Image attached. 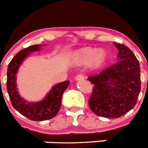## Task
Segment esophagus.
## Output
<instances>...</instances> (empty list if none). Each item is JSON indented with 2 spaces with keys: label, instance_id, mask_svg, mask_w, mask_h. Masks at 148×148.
<instances>
[{
  "label": "esophagus",
  "instance_id": "1",
  "mask_svg": "<svg viewBox=\"0 0 148 148\" xmlns=\"http://www.w3.org/2000/svg\"><path fill=\"white\" fill-rule=\"evenodd\" d=\"M85 78V76L84 75H82V74H78V75H76L75 78V79L76 81H82V80H84Z\"/></svg>",
  "mask_w": 148,
  "mask_h": 148
}]
</instances>
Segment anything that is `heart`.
Wrapping results in <instances>:
<instances>
[{
  "instance_id": "heart-1",
  "label": "heart",
  "mask_w": 148,
  "mask_h": 148,
  "mask_svg": "<svg viewBox=\"0 0 148 148\" xmlns=\"http://www.w3.org/2000/svg\"><path fill=\"white\" fill-rule=\"evenodd\" d=\"M108 58L107 53L104 50L98 51L95 48L86 47L75 53V62L81 64H90L92 62L94 68H99L105 64Z\"/></svg>"
}]
</instances>
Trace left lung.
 <instances>
[{
	"label": "left lung",
	"instance_id": "1",
	"mask_svg": "<svg viewBox=\"0 0 148 148\" xmlns=\"http://www.w3.org/2000/svg\"><path fill=\"white\" fill-rule=\"evenodd\" d=\"M118 61L105 70L90 75L93 84L89 106L95 114L107 118H119L136 104L141 90L139 62L127 47L114 43Z\"/></svg>",
	"mask_w": 148,
	"mask_h": 148
}]
</instances>
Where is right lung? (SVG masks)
<instances>
[{
  "label": "right lung",
  "instance_id": "right-lung-1",
  "mask_svg": "<svg viewBox=\"0 0 148 148\" xmlns=\"http://www.w3.org/2000/svg\"><path fill=\"white\" fill-rule=\"evenodd\" d=\"M40 49V45H32L21 50L12 59L7 69L6 90L12 107L21 114L33 121H44L53 119L59 111L63 92L70 84L69 81L57 84L47 97L40 102L28 103L18 95L16 87V73L22 61L32 52Z\"/></svg>",
  "mask_w": 148,
  "mask_h": 148
}]
</instances>
